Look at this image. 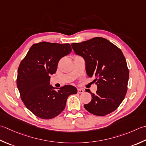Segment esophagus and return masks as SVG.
<instances>
[{
  "label": "esophagus",
  "mask_w": 146,
  "mask_h": 146,
  "mask_svg": "<svg viewBox=\"0 0 146 146\" xmlns=\"http://www.w3.org/2000/svg\"><path fill=\"white\" fill-rule=\"evenodd\" d=\"M77 92H78V94H82L84 92V90L82 89V88H78V89H77Z\"/></svg>",
  "instance_id": "1"
}]
</instances>
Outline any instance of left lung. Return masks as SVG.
Returning <instances> with one entry per match:
<instances>
[{"label":"left lung","mask_w":146,"mask_h":146,"mask_svg":"<svg viewBox=\"0 0 146 146\" xmlns=\"http://www.w3.org/2000/svg\"><path fill=\"white\" fill-rule=\"evenodd\" d=\"M71 46L77 55L85 60L88 76H95L98 85L96 94L86 89L92 100L85 109L94 115L103 116L113 112L126 95L129 70L122 51L102 37H94Z\"/></svg>","instance_id":"1"}]
</instances>
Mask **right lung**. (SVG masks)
Returning a JSON list of instances; mask_svg holds the SVG:
<instances>
[{
  "label": "right lung",
  "mask_w": 146,
  "mask_h": 146,
  "mask_svg": "<svg viewBox=\"0 0 146 146\" xmlns=\"http://www.w3.org/2000/svg\"><path fill=\"white\" fill-rule=\"evenodd\" d=\"M72 49L70 44L42 42L34 44L20 62L16 83L25 106L42 119H51L64 110L68 96L76 94L72 85L52 90L50 75L55 73L62 57Z\"/></svg>",
  "instance_id": "1"
}]
</instances>
